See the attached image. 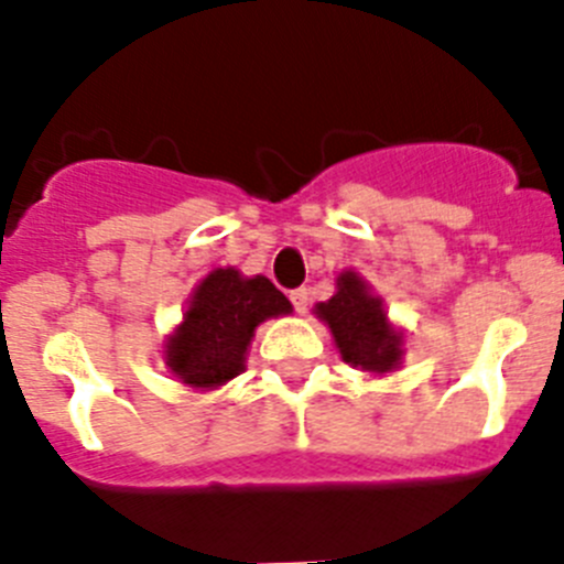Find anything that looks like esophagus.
I'll return each instance as SVG.
<instances>
[{"label": "esophagus", "instance_id": "34e87169", "mask_svg": "<svg viewBox=\"0 0 564 564\" xmlns=\"http://www.w3.org/2000/svg\"><path fill=\"white\" fill-rule=\"evenodd\" d=\"M291 302L296 307V313H307V288H296L291 291Z\"/></svg>", "mask_w": 564, "mask_h": 564}]
</instances>
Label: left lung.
<instances>
[{"mask_svg":"<svg viewBox=\"0 0 564 564\" xmlns=\"http://www.w3.org/2000/svg\"><path fill=\"white\" fill-rule=\"evenodd\" d=\"M313 311L330 327L344 364L376 376L398 370L403 333L390 325L383 302L356 271L338 273L336 293L327 302H318Z\"/></svg>","mask_w":564,"mask_h":564,"instance_id":"1","label":"left lung"}]
</instances>
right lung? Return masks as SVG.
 <instances>
[{
    "label": "right lung",
    "mask_w": 564,
    "mask_h": 564,
    "mask_svg": "<svg viewBox=\"0 0 564 564\" xmlns=\"http://www.w3.org/2000/svg\"><path fill=\"white\" fill-rule=\"evenodd\" d=\"M291 311L288 296L271 279L214 268L194 288L183 322L163 344L166 367L192 390H217L246 370L253 330L265 318Z\"/></svg>",
    "instance_id": "obj_1"
}]
</instances>
